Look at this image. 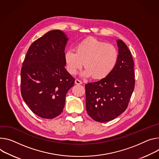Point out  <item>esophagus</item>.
Masks as SVG:
<instances>
[{"mask_svg":"<svg viewBox=\"0 0 159 159\" xmlns=\"http://www.w3.org/2000/svg\"><path fill=\"white\" fill-rule=\"evenodd\" d=\"M75 84H82V81L81 80H79V79H75Z\"/></svg>","mask_w":159,"mask_h":159,"instance_id":"obj_1","label":"esophagus"}]
</instances>
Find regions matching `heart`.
Segmentation results:
<instances>
[{"label": "heart", "mask_w": 159, "mask_h": 159, "mask_svg": "<svg viewBox=\"0 0 159 159\" xmlns=\"http://www.w3.org/2000/svg\"><path fill=\"white\" fill-rule=\"evenodd\" d=\"M119 57L117 49L114 46L96 39L84 40L72 49L65 53L67 70L75 75L84 64L85 68L82 73L84 77L102 79L107 77L117 65Z\"/></svg>", "instance_id": "1"}]
</instances>
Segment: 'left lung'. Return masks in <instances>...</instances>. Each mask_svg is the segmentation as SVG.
<instances>
[{
  "label": "left lung",
  "mask_w": 159,
  "mask_h": 159,
  "mask_svg": "<svg viewBox=\"0 0 159 159\" xmlns=\"http://www.w3.org/2000/svg\"><path fill=\"white\" fill-rule=\"evenodd\" d=\"M119 57L116 66L106 77L85 84V105L89 116L99 122L117 118L127 108L134 89V61L121 40H117Z\"/></svg>",
  "instance_id": "8db88e82"
}]
</instances>
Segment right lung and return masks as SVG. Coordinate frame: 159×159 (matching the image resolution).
Returning <instances> with one entry per match:
<instances>
[{
  "instance_id": "obj_1",
  "label": "right lung",
  "mask_w": 159,
  "mask_h": 159,
  "mask_svg": "<svg viewBox=\"0 0 159 159\" xmlns=\"http://www.w3.org/2000/svg\"><path fill=\"white\" fill-rule=\"evenodd\" d=\"M68 40L61 30L48 32L31 44L22 65V98L43 119H53L61 113L66 94L75 82L65 68Z\"/></svg>"
}]
</instances>
